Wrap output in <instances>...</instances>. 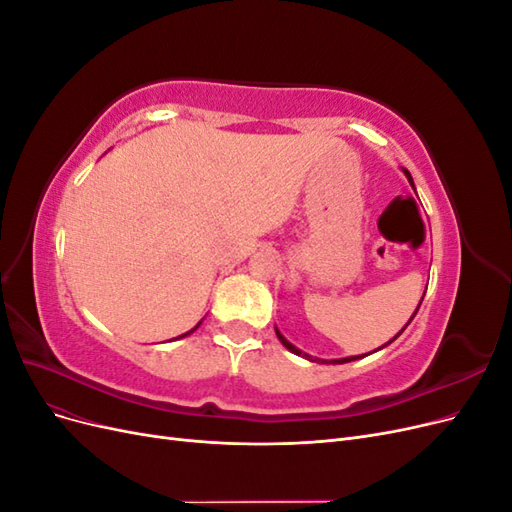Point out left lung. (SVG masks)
Wrapping results in <instances>:
<instances>
[{
  "instance_id": "obj_1",
  "label": "left lung",
  "mask_w": 512,
  "mask_h": 512,
  "mask_svg": "<svg viewBox=\"0 0 512 512\" xmlns=\"http://www.w3.org/2000/svg\"><path fill=\"white\" fill-rule=\"evenodd\" d=\"M406 175H408V181L412 183V177H410V173H406ZM412 188H414V183H412ZM410 320H412V318H410ZM275 333H277V337H280V342H282V344H284V346H286L290 352H294V354H301V356H307V359H312V356H309V354H303L299 348H294L290 342H286L284 335H282L280 331H275ZM395 337H399V333H397ZM395 337H393V339H395ZM393 339H391V342H393ZM312 361H322V363H327V361H324V359H312ZM348 361H354V356H350V359H337V361H329V363H348Z\"/></svg>"
}]
</instances>
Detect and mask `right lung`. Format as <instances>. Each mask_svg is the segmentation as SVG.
<instances>
[{"label":"right lung","instance_id":"add662e5","mask_svg":"<svg viewBox=\"0 0 512 512\" xmlns=\"http://www.w3.org/2000/svg\"><path fill=\"white\" fill-rule=\"evenodd\" d=\"M185 335H188V333H185Z\"/></svg>","mask_w":512,"mask_h":512}]
</instances>
